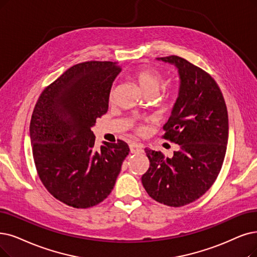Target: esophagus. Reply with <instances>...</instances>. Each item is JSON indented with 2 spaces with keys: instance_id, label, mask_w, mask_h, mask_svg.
I'll return each mask as SVG.
<instances>
[{
  "instance_id": "obj_1",
  "label": "esophagus",
  "mask_w": 257,
  "mask_h": 257,
  "mask_svg": "<svg viewBox=\"0 0 257 257\" xmlns=\"http://www.w3.org/2000/svg\"><path fill=\"white\" fill-rule=\"evenodd\" d=\"M130 150L131 153H141L143 151V145L141 143H137V142H132L130 145Z\"/></svg>"
}]
</instances>
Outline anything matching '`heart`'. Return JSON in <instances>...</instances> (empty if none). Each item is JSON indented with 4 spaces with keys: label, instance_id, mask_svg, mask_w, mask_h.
<instances>
[{
    "label": "heart",
    "instance_id": "obj_1",
    "mask_svg": "<svg viewBox=\"0 0 257 257\" xmlns=\"http://www.w3.org/2000/svg\"><path fill=\"white\" fill-rule=\"evenodd\" d=\"M135 80L139 88L146 95L156 94L159 87L161 86L162 80L160 75L154 69H143L136 74ZM142 130V127H140Z\"/></svg>",
    "mask_w": 257,
    "mask_h": 257
}]
</instances>
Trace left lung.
Here are the masks:
<instances>
[{"mask_svg":"<svg viewBox=\"0 0 257 257\" xmlns=\"http://www.w3.org/2000/svg\"><path fill=\"white\" fill-rule=\"evenodd\" d=\"M158 61L175 65L178 97L163 130V138L179 146L172 158L145 149L150 168L141 181L150 196L170 207H182L201 197L216 180L229 136L228 110L215 80L186 59Z\"/></svg>","mask_w":257,"mask_h":257,"instance_id":"obj_1","label":"left lung"}]
</instances>
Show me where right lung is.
I'll use <instances>...</instances> for the list:
<instances>
[{"instance_id":"obj_1","label":"right lung","mask_w":257,"mask_h":257,"mask_svg":"<svg viewBox=\"0 0 257 257\" xmlns=\"http://www.w3.org/2000/svg\"><path fill=\"white\" fill-rule=\"evenodd\" d=\"M117 62L88 61L71 66L39 97L30 120V141L38 175L55 198L86 209L114 189L127 143L104 142L94 149L91 127L108 109Z\"/></svg>"}]
</instances>
